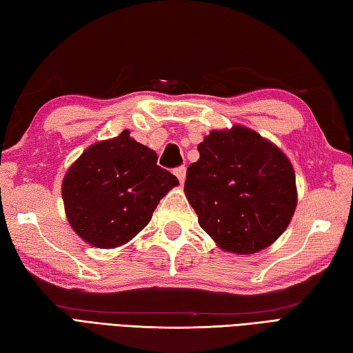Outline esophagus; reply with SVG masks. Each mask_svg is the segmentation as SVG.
Segmentation results:
<instances>
[{
    "label": "esophagus",
    "mask_w": 353,
    "mask_h": 353,
    "mask_svg": "<svg viewBox=\"0 0 353 353\" xmlns=\"http://www.w3.org/2000/svg\"><path fill=\"white\" fill-rule=\"evenodd\" d=\"M174 174L179 179V182L183 183L185 182V177H186V168L185 167H177L174 168Z\"/></svg>",
    "instance_id": "obj_1"
}]
</instances>
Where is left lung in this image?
I'll list each match as a JSON object with an SVG mask.
<instances>
[{
    "label": "left lung",
    "instance_id": "1",
    "mask_svg": "<svg viewBox=\"0 0 353 353\" xmlns=\"http://www.w3.org/2000/svg\"><path fill=\"white\" fill-rule=\"evenodd\" d=\"M186 170L185 194L199 224L223 250L250 254L288 228L297 206L290 159L243 125L212 130Z\"/></svg>",
    "mask_w": 353,
    "mask_h": 353
}]
</instances>
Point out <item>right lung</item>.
Wrapping results in <instances>:
<instances>
[{
  "label": "right lung",
  "mask_w": 353,
  "mask_h": 353,
  "mask_svg": "<svg viewBox=\"0 0 353 353\" xmlns=\"http://www.w3.org/2000/svg\"><path fill=\"white\" fill-rule=\"evenodd\" d=\"M176 176L157 165V154L124 130L86 148L62 183L65 212L72 230L94 247L114 249L152 220Z\"/></svg>",
  "instance_id": "add662e5"
}]
</instances>
